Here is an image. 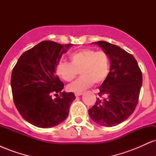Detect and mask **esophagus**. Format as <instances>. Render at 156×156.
Wrapping results in <instances>:
<instances>
[{
  "label": "esophagus",
  "instance_id": "1",
  "mask_svg": "<svg viewBox=\"0 0 156 156\" xmlns=\"http://www.w3.org/2000/svg\"><path fill=\"white\" fill-rule=\"evenodd\" d=\"M82 94H83V93H82V92H76V93H75V95H76V97L80 96V95H82Z\"/></svg>",
  "mask_w": 156,
  "mask_h": 156
}]
</instances>
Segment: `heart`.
I'll list each match as a JSON object with an SVG mask.
<instances>
[{"mask_svg":"<svg viewBox=\"0 0 156 156\" xmlns=\"http://www.w3.org/2000/svg\"><path fill=\"white\" fill-rule=\"evenodd\" d=\"M69 63L60 62L56 67V73L64 80L70 82L80 71L81 76L74 83L69 84L67 89L70 92H80L88 89L94 83H103L110 71L108 55L104 51L94 50H79L69 57Z\"/></svg>","mask_w":156,"mask_h":156,"instance_id":"obj_1","label":"heart"}]
</instances>
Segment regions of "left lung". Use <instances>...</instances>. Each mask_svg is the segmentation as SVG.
<instances>
[{
	"label": "left lung",
	"mask_w": 156,
	"mask_h": 156,
	"mask_svg": "<svg viewBox=\"0 0 156 156\" xmlns=\"http://www.w3.org/2000/svg\"><path fill=\"white\" fill-rule=\"evenodd\" d=\"M110 59V72L99 87L98 101L89 109L93 121L105 127L120 124L133 114L138 103L142 74L135 58L121 48L105 41L92 42Z\"/></svg>",
	"instance_id": "1"
}]
</instances>
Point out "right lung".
<instances>
[{"instance_id": "obj_1", "label": "right lung", "mask_w": 156, "mask_h": 156, "mask_svg": "<svg viewBox=\"0 0 156 156\" xmlns=\"http://www.w3.org/2000/svg\"><path fill=\"white\" fill-rule=\"evenodd\" d=\"M72 45L42 41L23 53L14 67L11 78L13 100L30 124L52 128L68 117L76 97L73 92H62L64 83L55 72L62 54Z\"/></svg>"}]
</instances>
